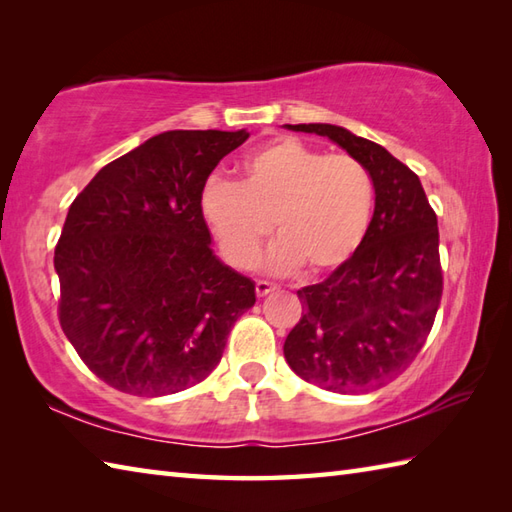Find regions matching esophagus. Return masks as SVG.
Returning a JSON list of instances; mask_svg holds the SVG:
<instances>
[{"instance_id":"34e87169","label":"esophagus","mask_w":512,"mask_h":512,"mask_svg":"<svg viewBox=\"0 0 512 512\" xmlns=\"http://www.w3.org/2000/svg\"><path fill=\"white\" fill-rule=\"evenodd\" d=\"M275 290H277V286L270 284V281H257V284H255L257 297H266V295H270V292H275Z\"/></svg>"}]
</instances>
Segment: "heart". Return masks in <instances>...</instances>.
<instances>
[{
    "instance_id": "1",
    "label": "heart",
    "mask_w": 512,
    "mask_h": 512,
    "mask_svg": "<svg viewBox=\"0 0 512 512\" xmlns=\"http://www.w3.org/2000/svg\"><path fill=\"white\" fill-rule=\"evenodd\" d=\"M374 206V182L361 160L325 154L284 138L242 162V180L211 178L200 195L204 222L237 268L255 264L259 244L275 226L264 268L290 275L334 270L363 242Z\"/></svg>"
}]
</instances>
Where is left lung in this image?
I'll return each instance as SVG.
<instances>
[{
  "mask_svg": "<svg viewBox=\"0 0 512 512\" xmlns=\"http://www.w3.org/2000/svg\"><path fill=\"white\" fill-rule=\"evenodd\" d=\"M330 138L374 182V215L354 255L321 284L297 290L303 314L284 343L292 372L336 394L387 385L413 363L442 297L438 217L420 178L350 129L286 125Z\"/></svg>",
  "mask_w": 512,
  "mask_h": 512,
  "instance_id": "obj_1",
  "label": "left lung"
}]
</instances>
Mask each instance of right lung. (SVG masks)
<instances>
[{
  "mask_svg": "<svg viewBox=\"0 0 512 512\" xmlns=\"http://www.w3.org/2000/svg\"><path fill=\"white\" fill-rule=\"evenodd\" d=\"M246 129H173L105 165L54 248L59 321L81 361L132 396H167L217 367L255 284L217 259L200 195Z\"/></svg>",
  "mask_w": 512,
  "mask_h": 512,
  "instance_id": "add662e5",
  "label": "right lung"
}]
</instances>
